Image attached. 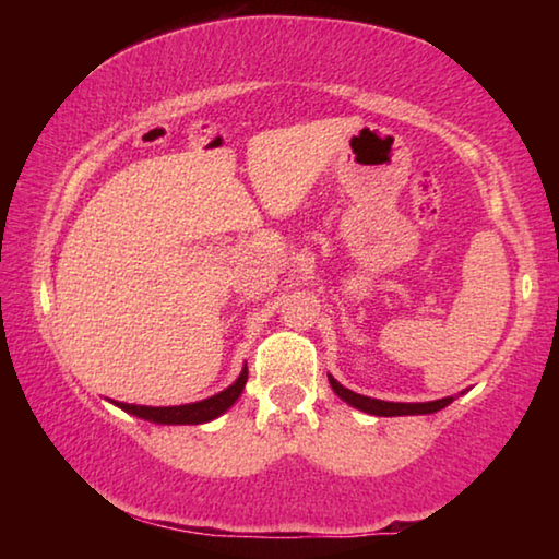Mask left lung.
<instances>
[{
	"label": "left lung",
	"instance_id": "8db88e82",
	"mask_svg": "<svg viewBox=\"0 0 559 559\" xmlns=\"http://www.w3.org/2000/svg\"><path fill=\"white\" fill-rule=\"evenodd\" d=\"M330 386L333 392L340 396V400L347 402L349 406H355L359 412H367L372 416H414V414H433L449 406L453 402V396H443V400H433V402H384V400H372V396L357 394L347 386L340 384L333 374H328Z\"/></svg>",
	"mask_w": 559,
	"mask_h": 559
}]
</instances>
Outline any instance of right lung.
I'll return each mask as SVG.
<instances>
[{
    "label": "right lung",
    "mask_w": 559,
    "mask_h": 559,
    "mask_svg": "<svg viewBox=\"0 0 559 559\" xmlns=\"http://www.w3.org/2000/svg\"><path fill=\"white\" fill-rule=\"evenodd\" d=\"M246 380H249V370H243L236 377V382L226 386L224 392L206 396L202 402H192V404H179V406H143V404H128V402H116L110 400L116 406H120L122 412H128L132 416H140V419L153 421V424H206L222 416L234 402L239 400Z\"/></svg>",
    "instance_id": "add662e5"
}]
</instances>
